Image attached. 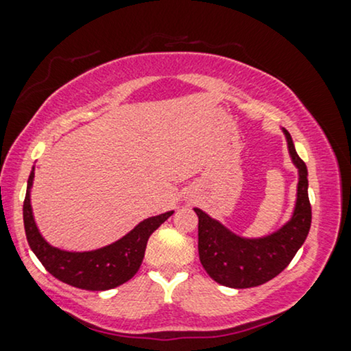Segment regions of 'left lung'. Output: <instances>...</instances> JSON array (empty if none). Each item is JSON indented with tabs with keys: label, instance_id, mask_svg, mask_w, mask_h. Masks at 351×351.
Returning <instances> with one entry per match:
<instances>
[{
	"label": "left lung",
	"instance_id": "left-lung-1",
	"mask_svg": "<svg viewBox=\"0 0 351 351\" xmlns=\"http://www.w3.org/2000/svg\"><path fill=\"white\" fill-rule=\"evenodd\" d=\"M288 150L298 168V194L293 216L281 229L258 239H245L227 229L204 210L197 214V250L201 265L214 281L227 288H255L278 276L294 258L311 229L312 210L309 202L307 167L299 158L289 132L282 129Z\"/></svg>",
	"mask_w": 351,
	"mask_h": 351
}]
</instances>
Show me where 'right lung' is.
Listing matches in <instances>:
<instances>
[{"label":"right lung","instance_id":"right-lung-1","mask_svg":"<svg viewBox=\"0 0 351 351\" xmlns=\"http://www.w3.org/2000/svg\"><path fill=\"white\" fill-rule=\"evenodd\" d=\"M32 181L34 168L29 175L26 199L23 206L24 229L29 247L52 276L80 289L106 291L129 281L141 268L149 237L173 214V210H168L160 216L145 219L117 242L98 250H60L42 237L34 221L31 206Z\"/></svg>","mask_w":351,"mask_h":351}]
</instances>
